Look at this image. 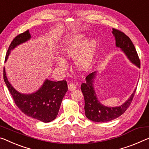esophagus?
<instances>
[{
	"label": "esophagus",
	"mask_w": 149,
	"mask_h": 149,
	"mask_svg": "<svg viewBox=\"0 0 149 149\" xmlns=\"http://www.w3.org/2000/svg\"><path fill=\"white\" fill-rule=\"evenodd\" d=\"M68 90L70 91H74L77 88V85L74 83H73V82H70L68 85Z\"/></svg>",
	"instance_id": "34e87169"
}]
</instances>
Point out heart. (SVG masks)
Returning <instances> with one entry per match:
<instances>
[{"label":"heart","instance_id":"heart-1","mask_svg":"<svg viewBox=\"0 0 149 149\" xmlns=\"http://www.w3.org/2000/svg\"><path fill=\"white\" fill-rule=\"evenodd\" d=\"M97 47V40H88L87 36L80 33L66 38L61 43L60 50L66 58H74V64L78 70L86 71L93 63ZM56 63L57 66L63 70L68 67L67 62L61 57H57Z\"/></svg>","mask_w":149,"mask_h":149}]
</instances>
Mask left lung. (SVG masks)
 <instances>
[{
	"label": "left lung",
	"instance_id": "1",
	"mask_svg": "<svg viewBox=\"0 0 149 149\" xmlns=\"http://www.w3.org/2000/svg\"><path fill=\"white\" fill-rule=\"evenodd\" d=\"M112 33L116 42V47L119 48L130 62L140 68L141 64L138 54L133 43L125 33L118 30L113 29ZM97 72L95 71L86 77V82L81 84V91L84 98V111L86 118L97 123L109 122L115 119L123 114L131 103L136 89L124 103L118 107L104 106L98 99L95 93L94 83Z\"/></svg>",
	"mask_w": 149,
	"mask_h": 149
}]
</instances>
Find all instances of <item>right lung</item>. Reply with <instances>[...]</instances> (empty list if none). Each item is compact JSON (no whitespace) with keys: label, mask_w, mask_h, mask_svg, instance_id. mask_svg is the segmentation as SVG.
I'll return each instance as SVG.
<instances>
[{"label":"right lung","mask_w":149,"mask_h":149,"mask_svg":"<svg viewBox=\"0 0 149 149\" xmlns=\"http://www.w3.org/2000/svg\"><path fill=\"white\" fill-rule=\"evenodd\" d=\"M31 38V35L29 30L16 36L9 46L5 62L13 49L29 40ZM3 77L15 104L22 113L43 123H49L55 119L58 113L62 100L68 91L66 81L56 82L46 79L42 85L36 92L24 94L16 90L9 82L4 67Z\"/></svg>","instance_id":"obj_1"}]
</instances>
